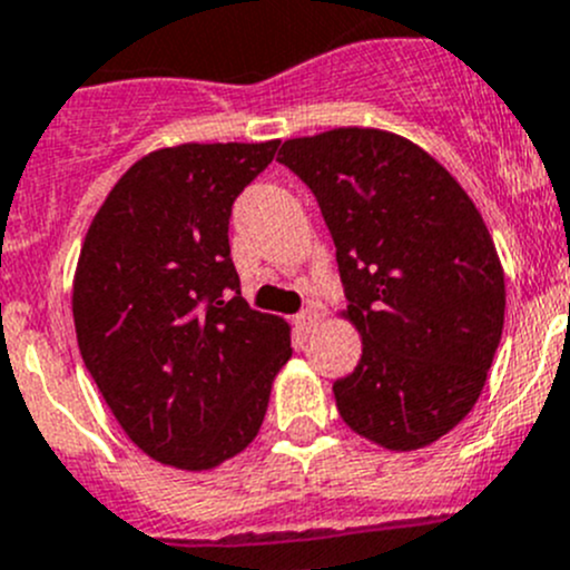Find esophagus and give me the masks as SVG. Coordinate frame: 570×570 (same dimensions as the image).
<instances>
[{"label": "esophagus", "instance_id": "esophagus-1", "mask_svg": "<svg viewBox=\"0 0 570 570\" xmlns=\"http://www.w3.org/2000/svg\"><path fill=\"white\" fill-rule=\"evenodd\" d=\"M294 324H296V330H302V333H313V330H316V324H318V313L316 311L296 313Z\"/></svg>", "mask_w": 570, "mask_h": 570}]
</instances>
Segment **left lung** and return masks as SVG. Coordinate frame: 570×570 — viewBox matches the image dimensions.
<instances>
[{
  "label": "left lung",
  "mask_w": 570,
  "mask_h": 570,
  "mask_svg": "<svg viewBox=\"0 0 570 570\" xmlns=\"http://www.w3.org/2000/svg\"><path fill=\"white\" fill-rule=\"evenodd\" d=\"M276 161L316 195L361 330V361L333 383L341 420L389 451L436 442L501 344L507 291L479 209L425 150L375 128L288 139Z\"/></svg>",
  "instance_id": "1"
}]
</instances>
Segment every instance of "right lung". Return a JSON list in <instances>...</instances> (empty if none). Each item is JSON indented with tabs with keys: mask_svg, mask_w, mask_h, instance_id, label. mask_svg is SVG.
Listing matches in <instances>:
<instances>
[{
	"mask_svg": "<svg viewBox=\"0 0 570 570\" xmlns=\"http://www.w3.org/2000/svg\"><path fill=\"white\" fill-rule=\"evenodd\" d=\"M274 142L178 145L114 184L80 248L72 313L86 370L150 459L209 470L263 425L288 324L252 311L232 263L237 195Z\"/></svg>",
	"mask_w": 570,
	"mask_h": 570,
	"instance_id": "1",
	"label": "right lung"
}]
</instances>
